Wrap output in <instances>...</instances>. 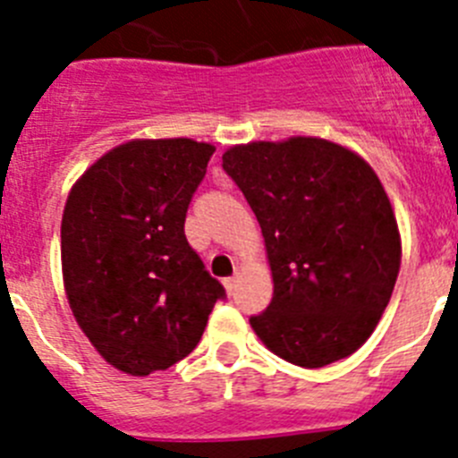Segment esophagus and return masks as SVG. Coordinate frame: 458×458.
Here are the masks:
<instances>
[{
	"instance_id": "34e87169",
	"label": "esophagus",
	"mask_w": 458,
	"mask_h": 458,
	"mask_svg": "<svg viewBox=\"0 0 458 458\" xmlns=\"http://www.w3.org/2000/svg\"><path fill=\"white\" fill-rule=\"evenodd\" d=\"M225 289H226V293H229V295L236 293V289H238V275H233V277H226L225 279Z\"/></svg>"
}]
</instances>
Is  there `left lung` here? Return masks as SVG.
Returning <instances> with one entry per match:
<instances>
[{
  "label": "left lung",
  "instance_id": "obj_1",
  "mask_svg": "<svg viewBox=\"0 0 458 458\" xmlns=\"http://www.w3.org/2000/svg\"><path fill=\"white\" fill-rule=\"evenodd\" d=\"M222 169L257 216L273 301L250 318L286 362L317 369L355 353L390 302L402 238L374 169L318 137L252 141Z\"/></svg>",
  "mask_w": 458,
  "mask_h": 458
}]
</instances>
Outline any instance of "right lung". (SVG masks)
Instances as JSON below:
<instances>
[{
	"instance_id": "1",
	"label": "right lung",
	"mask_w": 458,
	"mask_h": 458,
	"mask_svg": "<svg viewBox=\"0 0 458 458\" xmlns=\"http://www.w3.org/2000/svg\"><path fill=\"white\" fill-rule=\"evenodd\" d=\"M213 153L216 147L185 137L125 141L68 194V305L96 351L125 374L148 376L192 353L225 298L183 229Z\"/></svg>"
}]
</instances>
